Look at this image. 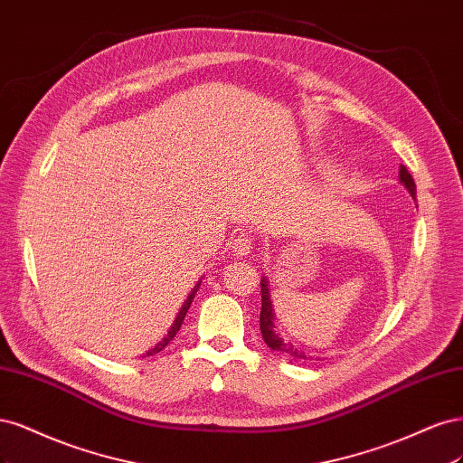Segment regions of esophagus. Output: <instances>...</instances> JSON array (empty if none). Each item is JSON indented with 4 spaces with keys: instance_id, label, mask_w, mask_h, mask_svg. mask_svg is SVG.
<instances>
[{
    "instance_id": "obj_1",
    "label": "esophagus",
    "mask_w": 463,
    "mask_h": 463,
    "mask_svg": "<svg viewBox=\"0 0 463 463\" xmlns=\"http://www.w3.org/2000/svg\"><path fill=\"white\" fill-rule=\"evenodd\" d=\"M229 246L236 253V256H250V251L253 248V241H251V236L248 232H241V234L232 238Z\"/></svg>"
}]
</instances>
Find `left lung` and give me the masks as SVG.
I'll return each mask as SVG.
<instances>
[{"instance_id": "obj_1", "label": "left lung", "mask_w": 463, "mask_h": 463, "mask_svg": "<svg viewBox=\"0 0 463 463\" xmlns=\"http://www.w3.org/2000/svg\"><path fill=\"white\" fill-rule=\"evenodd\" d=\"M400 183L406 186V190L410 192V196L415 200V194H417V190H415V183H413L411 175L408 173V169H406L404 165L400 167ZM260 287H261L260 329H261V336H263V340H265V345L269 346L271 350H275V352H282V354L292 355V357H300V360H307L304 352H300L298 348H294V346L290 345V342H285V340H282V336L277 333V326H275L277 317H275L273 302H271V298H269V280H267V279L263 277V279H261V282H260Z\"/></svg>"}]
</instances>
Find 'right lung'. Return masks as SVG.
<instances>
[{"label":"right lung","instance_id":"add662e5","mask_svg":"<svg viewBox=\"0 0 463 463\" xmlns=\"http://www.w3.org/2000/svg\"><path fill=\"white\" fill-rule=\"evenodd\" d=\"M200 282L202 280H198V285L192 288V292L188 294V298H186V302L183 304V307H181V311H178V316H176V319H175V323L171 325V329H169V333L163 336V340L161 342H157V345L152 348V350H147L146 354H144V357L146 355H154V354H157V352H161L163 348H165L169 342L176 336V333H178V329H181V325H183V321H184V317H186V313H188V307H190V304H192V300H194V296H196V292H198V288H200Z\"/></svg>","mask_w":463,"mask_h":463}]
</instances>
